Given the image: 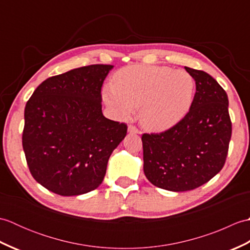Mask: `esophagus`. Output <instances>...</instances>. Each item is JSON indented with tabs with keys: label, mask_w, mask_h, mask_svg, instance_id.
<instances>
[{
	"label": "esophagus",
	"mask_w": 250,
	"mask_h": 250,
	"mask_svg": "<svg viewBox=\"0 0 250 250\" xmlns=\"http://www.w3.org/2000/svg\"><path fill=\"white\" fill-rule=\"evenodd\" d=\"M128 131H129V133H131V134H137V133H140V130L136 128L135 125H130L129 126H128Z\"/></svg>",
	"instance_id": "34e87169"
}]
</instances>
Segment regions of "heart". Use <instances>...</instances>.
<instances>
[{"label":"heart","mask_w":250,"mask_h":250,"mask_svg":"<svg viewBox=\"0 0 250 250\" xmlns=\"http://www.w3.org/2000/svg\"><path fill=\"white\" fill-rule=\"evenodd\" d=\"M195 83L189 73L167 66L132 65L115 74L114 84L104 88L105 103L125 118L141 106L143 125L163 131L187 115L194 97Z\"/></svg>","instance_id":"obj_1"}]
</instances>
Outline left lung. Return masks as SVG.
<instances>
[{"mask_svg": "<svg viewBox=\"0 0 250 250\" xmlns=\"http://www.w3.org/2000/svg\"><path fill=\"white\" fill-rule=\"evenodd\" d=\"M185 68L195 81L187 115L167 131L142 135L147 179L175 192L198 188L221 171L232 134L224 88L209 74Z\"/></svg>", "mask_w": 250, "mask_h": 250, "instance_id": "1", "label": "left lung"}]
</instances>
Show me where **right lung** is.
Listing matches in <instances>:
<instances>
[{
  "mask_svg": "<svg viewBox=\"0 0 250 250\" xmlns=\"http://www.w3.org/2000/svg\"><path fill=\"white\" fill-rule=\"evenodd\" d=\"M113 65L92 64L47 78L24 108L22 147L32 176L57 194L90 192L102 184L125 124L105 118L102 89Z\"/></svg>",
  "mask_w": 250,
  "mask_h": 250,
  "instance_id": "obj_1",
  "label": "right lung"
}]
</instances>
